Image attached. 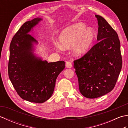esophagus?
Returning <instances> with one entry per match:
<instances>
[{
    "mask_svg": "<svg viewBox=\"0 0 128 128\" xmlns=\"http://www.w3.org/2000/svg\"><path fill=\"white\" fill-rule=\"evenodd\" d=\"M66 66L68 68H72V63L70 62H66Z\"/></svg>",
    "mask_w": 128,
    "mask_h": 128,
    "instance_id": "1",
    "label": "esophagus"
}]
</instances>
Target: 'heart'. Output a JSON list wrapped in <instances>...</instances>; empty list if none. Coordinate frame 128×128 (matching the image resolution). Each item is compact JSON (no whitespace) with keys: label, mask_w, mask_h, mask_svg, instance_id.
I'll return each mask as SVG.
<instances>
[{"label":"heart","mask_w":128,"mask_h":128,"mask_svg":"<svg viewBox=\"0 0 128 128\" xmlns=\"http://www.w3.org/2000/svg\"><path fill=\"white\" fill-rule=\"evenodd\" d=\"M94 36L93 30L86 28L84 24L78 23L62 31L59 37V46L62 50H68L74 47V54L80 56L90 47Z\"/></svg>","instance_id":"b5f03b06"}]
</instances>
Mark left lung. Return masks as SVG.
Returning <instances> with one entry per match:
<instances>
[{"mask_svg": "<svg viewBox=\"0 0 128 128\" xmlns=\"http://www.w3.org/2000/svg\"><path fill=\"white\" fill-rule=\"evenodd\" d=\"M95 16L98 25V43L74 61L80 92L88 98H98L112 91L122 67L118 34L104 18Z\"/></svg>", "mask_w": 128, "mask_h": 128, "instance_id": "obj_1", "label": "left lung"}]
</instances>
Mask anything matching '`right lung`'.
I'll return each instance as SVG.
<instances>
[{
	"instance_id": "add662e5",
	"label": "right lung",
	"mask_w": 128,
	"mask_h": 128,
	"mask_svg": "<svg viewBox=\"0 0 128 128\" xmlns=\"http://www.w3.org/2000/svg\"><path fill=\"white\" fill-rule=\"evenodd\" d=\"M41 18L24 23L13 37L10 45L8 74L14 88L21 98L42 103L52 95L56 79L65 68V62H48L34 54V43L28 34Z\"/></svg>"
}]
</instances>
